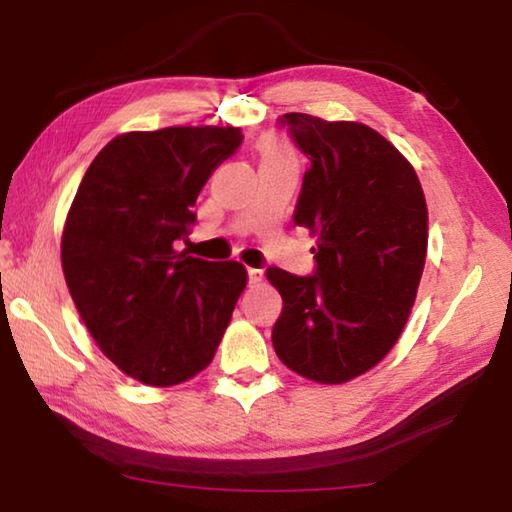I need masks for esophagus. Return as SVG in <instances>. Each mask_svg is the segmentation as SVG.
I'll return each instance as SVG.
<instances>
[{
    "label": "esophagus",
    "instance_id": "1",
    "mask_svg": "<svg viewBox=\"0 0 512 512\" xmlns=\"http://www.w3.org/2000/svg\"><path fill=\"white\" fill-rule=\"evenodd\" d=\"M246 273H248V284L262 282V275H264L262 268H246Z\"/></svg>",
    "mask_w": 512,
    "mask_h": 512
}]
</instances>
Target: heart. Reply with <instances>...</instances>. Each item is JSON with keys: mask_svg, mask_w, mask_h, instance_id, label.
<instances>
[{"mask_svg": "<svg viewBox=\"0 0 512 512\" xmlns=\"http://www.w3.org/2000/svg\"><path fill=\"white\" fill-rule=\"evenodd\" d=\"M273 158H289V151L284 149L280 142L268 140L264 144V160H273Z\"/></svg>", "mask_w": 512, "mask_h": 512, "instance_id": "b5f03b06", "label": "heart"}]
</instances>
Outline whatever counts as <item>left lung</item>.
<instances>
[{"label": "left lung", "instance_id": "8db88e82", "mask_svg": "<svg viewBox=\"0 0 512 512\" xmlns=\"http://www.w3.org/2000/svg\"><path fill=\"white\" fill-rule=\"evenodd\" d=\"M277 126L309 160L293 223L316 237V266L266 271L284 305L273 348L298 375L343 384L400 339L427 257V203L411 164L372 128L302 112Z\"/></svg>", "mask_w": 512, "mask_h": 512}]
</instances>
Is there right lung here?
Instances as JSON below:
<instances>
[{
    "mask_svg": "<svg viewBox=\"0 0 512 512\" xmlns=\"http://www.w3.org/2000/svg\"><path fill=\"white\" fill-rule=\"evenodd\" d=\"M241 142L230 126L119 135L74 196L60 246L69 293L101 352L142 384L201 372L246 287L239 262L176 250L207 178Z\"/></svg>",
    "mask_w": 512,
    "mask_h": 512,
    "instance_id": "1",
    "label": "right lung"
}]
</instances>
